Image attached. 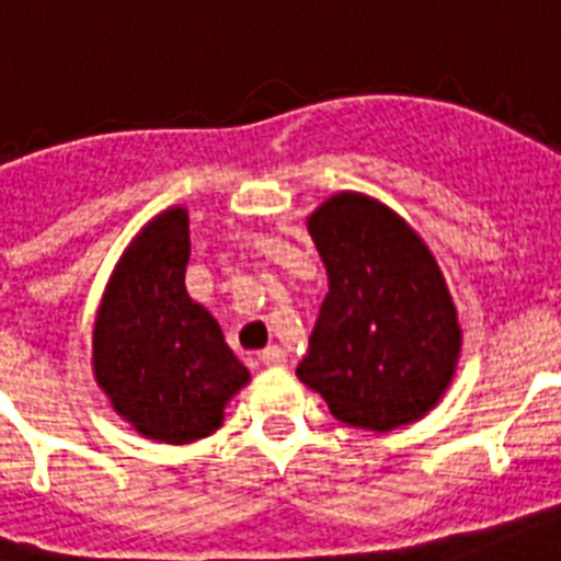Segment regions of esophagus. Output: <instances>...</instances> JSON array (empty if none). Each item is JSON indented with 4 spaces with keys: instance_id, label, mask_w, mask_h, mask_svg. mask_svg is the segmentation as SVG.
<instances>
[{
    "instance_id": "34e87169",
    "label": "esophagus",
    "mask_w": 561,
    "mask_h": 561,
    "mask_svg": "<svg viewBox=\"0 0 561 561\" xmlns=\"http://www.w3.org/2000/svg\"><path fill=\"white\" fill-rule=\"evenodd\" d=\"M259 357H262V363H265V366L276 368V366H285L288 354H285V348H279V345H267L265 352L259 354Z\"/></svg>"
}]
</instances>
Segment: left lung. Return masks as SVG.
<instances>
[{
  "instance_id": "left-lung-1",
  "label": "left lung",
  "mask_w": 561,
  "mask_h": 561,
  "mask_svg": "<svg viewBox=\"0 0 561 561\" xmlns=\"http://www.w3.org/2000/svg\"><path fill=\"white\" fill-rule=\"evenodd\" d=\"M308 230L328 296L296 377L348 426L414 423L440 400L461 352L438 262L403 218L357 193L328 198Z\"/></svg>"
}]
</instances>
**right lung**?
Returning <instances> with one entry per match:
<instances>
[{"label":"right lung","instance_id":"obj_1","mask_svg":"<svg viewBox=\"0 0 561 561\" xmlns=\"http://www.w3.org/2000/svg\"><path fill=\"white\" fill-rule=\"evenodd\" d=\"M190 218L172 207L144 227L108 282L94 322V375L147 438L193 444L221 426L248 383L218 322L186 294Z\"/></svg>","mask_w":561,"mask_h":561}]
</instances>
